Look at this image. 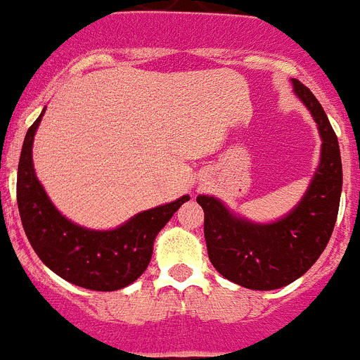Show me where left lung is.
I'll return each instance as SVG.
<instances>
[{"label":"left lung","mask_w":360,"mask_h":360,"mask_svg":"<svg viewBox=\"0 0 360 360\" xmlns=\"http://www.w3.org/2000/svg\"><path fill=\"white\" fill-rule=\"evenodd\" d=\"M293 94L316 122L320 162L302 200L281 219L256 222L219 198H196L205 212L208 258L221 276L249 290H277L307 272L327 248L340 210L343 167L340 143L311 90L292 79Z\"/></svg>","instance_id":"1"}]
</instances>
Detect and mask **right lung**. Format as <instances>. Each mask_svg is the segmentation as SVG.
I'll use <instances>...</instances> for the list:
<instances>
[{
  "instance_id": "1",
  "label": "right lung",
  "mask_w": 360,
  "mask_h": 360,
  "mask_svg": "<svg viewBox=\"0 0 360 360\" xmlns=\"http://www.w3.org/2000/svg\"><path fill=\"white\" fill-rule=\"evenodd\" d=\"M46 108L26 132L17 169V205L30 244L44 265L72 285L115 292L146 270L153 242L189 194L132 215L112 229H91L65 217L47 196L33 166V141Z\"/></svg>"
}]
</instances>
